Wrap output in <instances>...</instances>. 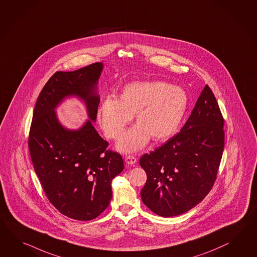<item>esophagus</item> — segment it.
I'll return each mask as SVG.
<instances>
[{"mask_svg": "<svg viewBox=\"0 0 257 257\" xmlns=\"http://www.w3.org/2000/svg\"><path fill=\"white\" fill-rule=\"evenodd\" d=\"M125 163H127V164L133 165V164H135V163H137V158L134 156H126Z\"/></svg>", "mask_w": 257, "mask_h": 257, "instance_id": "34e87169", "label": "esophagus"}]
</instances>
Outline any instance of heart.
<instances>
[{
    "label": "heart",
    "instance_id": "1",
    "mask_svg": "<svg viewBox=\"0 0 257 257\" xmlns=\"http://www.w3.org/2000/svg\"><path fill=\"white\" fill-rule=\"evenodd\" d=\"M188 105L183 88L167 82H134L121 89L118 99L106 96L101 102L97 117L107 138L118 139L136 114L137 125L119 139L117 149L132 153L141 150L152 138L165 141L177 131Z\"/></svg>",
    "mask_w": 257,
    "mask_h": 257
}]
</instances>
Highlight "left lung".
I'll list each match as a JSON object with an SVG mask.
<instances>
[{
  "label": "left lung",
  "mask_w": 257,
  "mask_h": 257,
  "mask_svg": "<svg viewBox=\"0 0 257 257\" xmlns=\"http://www.w3.org/2000/svg\"><path fill=\"white\" fill-rule=\"evenodd\" d=\"M223 126L217 101L205 85L180 132L140 159L148 176L140 193L146 206L171 217L188 212L205 198L224 151Z\"/></svg>",
  "instance_id": "1"
}]
</instances>
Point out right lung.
<instances>
[{"label": "right lung", "mask_w": 257, "mask_h": 257, "mask_svg": "<svg viewBox=\"0 0 257 257\" xmlns=\"http://www.w3.org/2000/svg\"><path fill=\"white\" fill-rule=\"evenodd\" d=\"M103 69L102 63H94L52 76L39 94L29 137L33 168L48 200L64 215L80 221L94 219L108 206L111 182L123 170L121 156L106 151L108 143L93 124ZM69 97L82 100L88 112V119L75 131L63 126L55 112Z\"/></svg>", "instance_id": "obj_1"}]
</instances>
